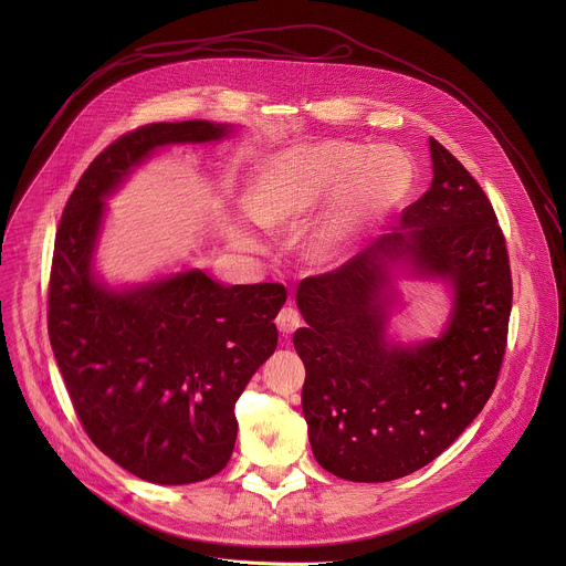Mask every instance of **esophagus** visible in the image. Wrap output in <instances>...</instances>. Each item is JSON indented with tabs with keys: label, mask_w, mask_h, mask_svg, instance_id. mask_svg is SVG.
Wrapping results in <instances>:
<instances>
[{
	"label": "esophagus",
	"mask_w": 566,
	"mask_h": 566,
	"mask_svg": "<svg viewBox=\"0 0 566 566\" xmlns=\"http://www.w3.org/2000/svg\"><path fill=\"white\" fill-rule=\"evenodd\" d=\"M275 325H277V329H280L282 336H291V334L302 325V315H300V311H297L295 306L289 304V306H284V308L277 313Z\"/></svg>",
	"instance_id": "34e87169"
}]
</instances>
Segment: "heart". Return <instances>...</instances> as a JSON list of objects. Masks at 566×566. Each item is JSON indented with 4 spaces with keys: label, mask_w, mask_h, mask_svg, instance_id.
<instances>
[{
    "label": "heart",
    "mask_w": 566,
    "mask_h": 566,
    "mask_svg": "<svg viewBox=\"0 0 566 566\" xmlns=\"http://www.w3.org/2000/svg\"><path fill=\"white\" fill-rule=\"evenodd\" d=\"M412 184L408 156L394 147H367L345 138L293 145L262 160L251 188V208L266 226H291L332 201L315 237L319 260L340 262L354 253L369 226ZM239 244L255 247L247 226H237Z\"/></svg>",
    "instance_id": "obj_1"
}]
</instances>
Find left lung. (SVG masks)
Masks as SVG:
<instances>
[{
  "label": "left lung",
  "mask_w": 566,
  "mask_h": 566,
  "mask_svg": "<svg viewBox=\"0 0 566 566\" xmlns=\"http://www.w3.org/2000/svg\"><path fill=\"white\" fill-rule=\"evenodd\" d=\"M430 190L340 269L300 282L306 325L302 412L317 463L349 481H391L437 459L483 410L506 354L513 280L497 214L472 175L430 138ZM408 259L453 286L441 339L386 340L388 262Z\"/></svg>",
  "instance_id": "obj_1"
}]
</instances>
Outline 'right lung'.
<instances>
[{"label":"right lung","mask_w":566,"mask_h":566,"mask_svg":"<svg viewBox=\"0 0 566 566\" xmlns=\"http://www.w3.org/2000/svg\"><path fill=\"white\" fill-rule=\"evenodd\" d=\"M230 125L151 123L107 145L80 177L55 234L49 338L73 410L94 446L166 486L226 468L234 402L277 347L282 284L223 286L186 271L129 291L96 282L103 199L134 166L172 143H208Z\"/></svg>","instance_id":"1"}]
</instances>
